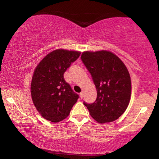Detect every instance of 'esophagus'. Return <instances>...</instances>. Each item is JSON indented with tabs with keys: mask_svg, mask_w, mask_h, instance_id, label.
Returning <instances> with one entry per match:
<instances>
[{
	"mask_svg": "<svg viewBox=\"0 0 159 159\" xmlns=\"http://www.w3.org/2000/svg\"><path fill=\"white\" fill-rule=\"evenodd\" d=\"M83 93H84V92H83V91H82V92L80 93V98H81V99L83 98Z\"/></svg>",
	"mask_w": 159,
	"mask_h": 159,
	"instance_id": "1",
	"label": "esophagus"
}]
</instances>
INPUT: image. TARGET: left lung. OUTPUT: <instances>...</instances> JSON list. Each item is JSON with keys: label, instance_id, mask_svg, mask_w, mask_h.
Here are the masks:
<instances>
[{"label": "left lung", "instance_id": "obj_1", "mask_svg": "<svg viewBox=\"0 0 159 159\" xmlns=\"http://www.w3.org/2000/svg\"><path fill=\"white\" fill-rule=\"evenodd\" d=\"M80 59L90 72L97 89V99L85 102L90 114L100 123L118 119L127 109L131 95L130 74L123 61L109 51L83 52Z\"/></svg>", "mask_w": 159, "mask_h": 159}]
</instances>
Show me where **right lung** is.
I'll use <instances>...</instances> for the list:
<instances>
[{
	"label": "right lung",
	"mask_w": 159,
	"mask_h": 159,
	"mask_svg": "<svg viewBox=\"0 0 159 159\" xmlns=\"http://www.w3.org/2000/svg\"><path fill=\"white\" fill-rule=\"evenodd\" d=\"M80 55L78 51L55 50L35 69L31 83L32 100L42 116L49 121L57 123L66 118L79 98L65 81L64 74Z\"/></svg>",
	"instance_id": "add662e5"
}]
</instances>
